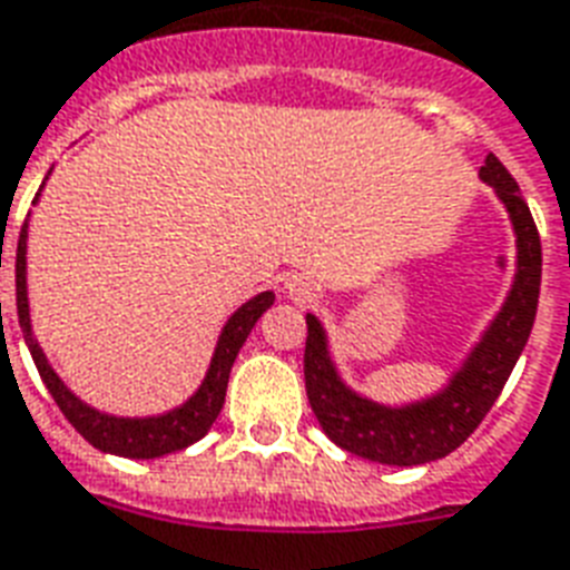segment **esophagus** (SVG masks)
Wrapping results in <instances>:
<instances>
[{"mask_svg":"<svg viewBox=\"0 0 570 570\" xmlns=\"http://www.w3.org/2000/svg\"><path fill=\"white\" fill-rule=\"evenodd\" d=\"M286 293H289V298L298 304H311L316 298V286L307 281V277L302 275H293L286 277Z\"/></svg>","mask_w":570,"mask_h":570,"instance_id":"1","label":"esophagus"}]
</instances>
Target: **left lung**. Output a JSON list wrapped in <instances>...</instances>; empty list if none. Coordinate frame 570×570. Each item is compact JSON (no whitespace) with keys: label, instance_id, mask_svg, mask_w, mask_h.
<instances>
[{"label":"left lung","instance_id":"1","mask_svg":"<svg viewBox=\"0 0 570 570\" xmlns=\"http://www.w3.org/2000/svg\"><path fill=\"white\" fill-rule=\"evenodd\" d=\"M478 176L497 190L514 227V281L499 314L490 320L463 364L436 394L401 406L364 397L343 382L323 323L314 314L304 316L307 401L316 421L323 424L325 436L350 454L385 466H421L451 454L484 421L527 346L541 293V238L527 199L520 197L517 181L497 155L484 158Z\"/></svg>","mask_w":570,"mask_h":570}]
</instances>
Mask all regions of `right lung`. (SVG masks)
<instances>
[{"instance_id": "add662e5", "label": "right lung", "mask_w": 570, "mask_h": 570, "mask_svg": "<svg viewBox=\"0 0 570 570\" xmlns=\"http://www.w3.org/2000/svg\"><path fill=\"white\" fill-rule=\"evenodd\" d=\"M47 176H50V173H47ZM47 176H43V181H47ZM41 190L35 194V203L41 197ZM26 242H29V217L23 220V229H20V238H17L14 256L17 316H20V328H23L26 346H29V353H32V362L35 367H38V373H41L43 385L53 394L56 406H59L65 419L77 428V433H80L82 440L92 442L95 449L104 451V454H116V458L130 460L164 458V454L188 449V445H194L197 440H203L208 430H212V424H215L217 415H220V406H224V397H227L229 371H233V362H236L238 350H242V343L247 341V334H250V328L256 325V320L275 304V293L266 289V293L247 298L236 314L229 316L227 325L217 334L215 353H212L206 376H203L199 389L190 394L188 401L179 403V406H173V410L160 412V415H142V419L110 415V412H101L95 410V406H89V403H82L80 397L59 380V373L50 367L47 355H43L41 343L35 341L32 320H29V286H26Z\"/></svg>"}]
</instances>
